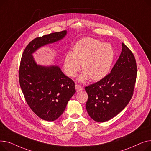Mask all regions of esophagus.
<instances>
[{
  "mask_svg": "<svg viewBox=\"0 0 151 151\" xmlns=\"http://www.w3.org/2000/svg\"><path fill=\"white\" fill-rule=\"evenodd\" d=\"M76 91L78 92V91H82L83 90V87L81 85H79L78 84H76Z\"/></svg>",
  "mask_w": 151,
  "mask_h": 151,
  "instance_id": "1",
  "label": "esophagus"
}]
</instances>
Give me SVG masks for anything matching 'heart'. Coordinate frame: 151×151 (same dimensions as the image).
<instances>
[{
    "label": "heart",
    "mask_w": 151,
    "mask_h": 151,
    "mask_svg": "<svg viewBox=\"0 0 151 151\" xmlns=\"http://www.w3.org/2000/svg\"><path fill=\"white\" fill-rule=\"evenodd\" d=\"M114 50L109 44L92 38H84L75 43L72 53L66 54L64 69L69 77H74L81 69L84 71L79 81L90 78L93 81H99L107 76L114 59Z\"/></svg>",
    "instance_id": "b5f03b06"
}]
</instances>
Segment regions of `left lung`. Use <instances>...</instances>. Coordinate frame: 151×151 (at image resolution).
I'll list each match as a JSON object with an SVG mask.
<instances>
[{"label":"left lung","instance_id":"8db88e82","mask_svg":"<svg viewBox=\"0 0 151 151\" xmlns=\"http://www.w3.org/2000/svg\"><path fill=\"white\" fill-rule=\"evenodd\" d=\"M137 73L135 57L122 42L121 55L111 73L85 88L88 95L86 109L94 121H109L126 107L134 93Z\"/></svg>","mask_w":151,"mask_h":151}]
</instances>
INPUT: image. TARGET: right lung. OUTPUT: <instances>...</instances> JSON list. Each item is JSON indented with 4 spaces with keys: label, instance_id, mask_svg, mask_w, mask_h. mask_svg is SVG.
Listing matches in <instances>:
<instances>
[{
    "label": "right lung",
    "instance_id": "right-lung-1",
    "mask_svg": "<svg viewBox=\"0 0 151 151\" xmlns=\"http://www.w3.org/2000/svg\"><path fill=\"white\" fill-rule=\"evenodd\" d=\"M66 34L64 30L34 39L25 47L21 60L19 79L25 101L39 118L47 121H55L63 114L76 93L75 83L58 65H38L33 54L64 38Z\"/></svg>",
    "mask_w": 151,
    "mask_h": 151
}]
</instances>
